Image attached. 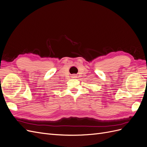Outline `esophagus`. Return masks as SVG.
<instances>
[{"mask_svg": "<svg viewBox=\"0 0 147 147\" xmlns=\"http://www.w3.org/2000/svg\"><path fill=\"white\" fill-rule=\"evenodd\" d=\"M75 77H76V76H75V75H72V77H73V78H75Z\"/></svg>", "mask_w": 147, "mask_h": 147, "instance_id": "1", "label": "esophagus"}]
</instances>
